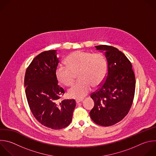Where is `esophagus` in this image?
I'll use <instances>...</instances> for the list:
<instances>
[{
  "label": "esophagus",
  "instance_id": "esophagus-1",
  "mask_svg": "<svg viewBox=\"0 0 156 156\" xmlns=\"http://www.w3.org/2000/svg\"><path fill=\"white\" fill-rule=\"evenodd\" d=\"M83 100V98H76V103L78 104V103L81 102Z\"/></svg>",
  "mask_w": 156,
  "mask_h": 156
}]
</instances>
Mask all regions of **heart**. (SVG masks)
Returning <instances> with one entry per match:
<instances>
[{"instance_id": "1", "label": "heart", "mask_w": 156, "mask_h": 156, "mask_svg": "<svg viewBox=\"0 0 156 156\" xmlns=\"http://www.w3.org/2000/svg\"><path fill=\"white\" fill-rule=\"evenodd\" d=\"M66 64H59L56 69L57 80L69 86L75 79L78 73L80 80L68 90L69 97L82 98L91 90L92 87H98L105 80L108 67L107 61L100 53H92L84 51H76L66 59Z\"/></svg>"}]
</instances>
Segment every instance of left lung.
<instances>
[{"label": "left lung", "mask_w": 156, "mask_h": 156, "mask_svg": "<svg viewBox=\"0 0 156 156\" xmlns=\"http://www.w3.org/2000/svg\"><path fill=\"white\" fill-rule=\"evenodd\" d=\"M95 47L104 52L108 72L104 83L90 95L94 107L89 115L97 124L108 127L128 114L135 95V77L131 62L118 49L103 44Z\"/></svg>", "instance_id": "8db88e82"}]
</instances>
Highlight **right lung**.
I'll return each mask as SVG.
<instances>
[{
	"instance_id": "1",
	"label": "right lung",
	"mask_w": 156,
	"mask_h": 156,
	"mask_svg": "<svg viewBox=\"0 0 156 156\" xmlns=\"http://www.w3.org/2000/svg\"><path fill=\"white\" fill-rule=\"evenodd\" d=\"M56 50L42 52L27 67L24 77L26 95L35 119L43 126L59 130L67 127L76 106L74 99H59L65 93L58 85L55 70L59 62Z\"/></svg>"
}]
</instances>
